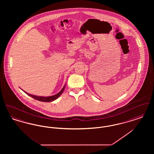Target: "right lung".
Masks as SVG:
<instances>
[{
    "mask_svg": "<svg viewBox=\"0 0 154 154\" xmlns=\"http://www.w3.org/2000/svg\"><path fill=\"white\" fill-rule=\"evenodd\" d=\"M65 87H66V85H64V87L62 89V90L59 92H58L57 94H56L55 95L50 96H38L33 95H31V94H29L26 92L25 91H23L22 89V90L28 95L31 96L32 97L34 98L35 99H36L37 100H39V101H41V102H50L55 100V99L58 98L59 97L62 95V94L63 93V91L65 88Z\"/></svg>",
    "mask_w": 154,
    "mask_h": 154,
    "instance_id": "1",
    "label": "right lung"
}]
</instances>
